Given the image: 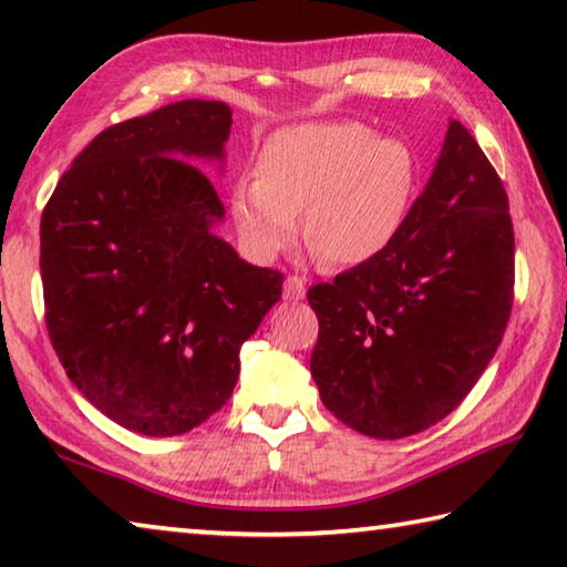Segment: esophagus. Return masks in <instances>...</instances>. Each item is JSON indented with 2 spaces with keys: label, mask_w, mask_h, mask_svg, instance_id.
I'll return each mask as SVG.
<instances>
[{
  "label": "esophagus",
  "mask_w": 567,
  "mask_h": 567,
  "mask_svg": "<svg viewBox=\"0 0 567 567\" xmlns=\"http://www.w3.org/2000/svg\"><path fill=\"white\" fill-rule=\"evenodd\" d=\"M285 297L287 300H302L305 297V280L302 277H297V275H290L285 280Z\"/></svg>",
  "instance_id": "1"
}]
</instances>
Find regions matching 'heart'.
Here are the masks:
<instances>
[{
	"mask_svg": "<svg viewBox=\"0 0 567 567\" xmlns=\"http://www.w3.org/2000/svg\"><path fill=\"white\" fill-rule=\"evenodd\" d=\"M417 185L415 152L360 122H310L275 132L257 179L237 182L233 215L249 252L272 260L297 237L332 267L368 262L400 233Z\"/></svg>",
	"mask_w": 567,
	"mask_h": 567,
	"instance_id": "obj_1",
	"label": "heart"
}]
</instances>
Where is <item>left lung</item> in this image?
<instances>
[{
  "label": "left lung",
  "mask_w": 567,
  "mask_h": 567,
  "mask_svg": "<svg viewBox=\"0 0 567 567\" xmlns=\"http://www.w3.org/2000/svg\"><path fill=\"white\" fill-rule=\"evenodd\" d=\"M507 195L473 134L445 145L380 255L307 290L322 405L362 435L398 440L450 415L483 375L513 310Z\"/></svg>",
  "instance_id": "8db88e82"
}]
</instances>
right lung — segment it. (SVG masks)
I'll return each instance as SVG.
<instances>
[{
	"instance_id": "1",
	"label": "right lung",
	"mask_w": 567,
	"mask_h": 567,
	"mask_svg": "<svg viewBox=\"0 0 567 567\" xmlns=\"http://www.w3.org/2000/svg\"><path fill=\"white\" fill-rule=\"evenodd\" d=\"M233 110L167 104L100 132L40 225L44 320L76 390L117 425L189 433L239 378V348L280 300L282 272L213 235L223 199L189 159H225Z\"/></svg>"
}]
</instances>
